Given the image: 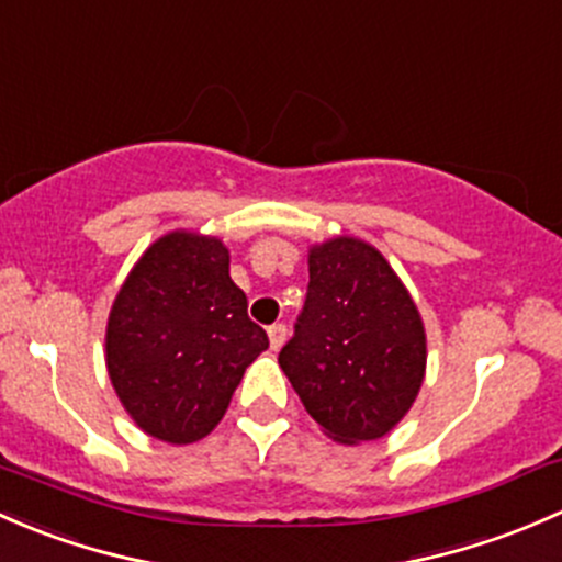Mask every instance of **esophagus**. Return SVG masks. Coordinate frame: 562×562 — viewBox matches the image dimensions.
I'll use <instances>...</instances> for the list:
<instances>
[{
  "label": "esophagus",
  "instance_id": "esophagus-1",
  "mask_svg": "<svg viewBox=\"0 0 562 562\" xmlns=\"http://www.w3.org/2000/svg\"><path fill=\"white\" fill-rule=\"evenodd\" d=\"M268 338H270V349L279 351L283 346V340H286V327H283V324H270Z\"/></svg>",
  "mask_w": 562,
  "mask_h": 562
}]
</instances>
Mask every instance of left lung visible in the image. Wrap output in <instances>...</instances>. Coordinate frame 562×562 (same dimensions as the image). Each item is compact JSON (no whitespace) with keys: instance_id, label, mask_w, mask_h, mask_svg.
Masks as SVG:
<instances>
[{"instance_id":"obj_1","label":"left lung","mask_w":562,"mask_h":562,"mask_svg":"<svg viewBox=\"0 0 562 562\" xmlns=\"http://www.w3.org/2000/svg\"><path fill=\"white\" fill-rule=\"evenodd\" d=\"M308 276L303 314L279 366L333 441L384 438L425 381L419 311L392 265L360 238L311 246Z\"/></svg>"}]
</instances>
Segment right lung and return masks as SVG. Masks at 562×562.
I'll list each match as a JSON object with an SVG mask.
<instances>
[{"label": "right lung", "instance_id": "add662e5", "mask_svg": "<svg viewBox=\"0 0 562 562\" xmlns=\"http://www.w3.org/2000/svg\"><path fill=\"white\" fill-rule=\"evenodd\" d=\"M229 279L211 235H161L121 283L108 316L105 362L121 406L148 436L194 443L222 422L268 335Z\"/></svg>", "mask_w": 562, "mask_h": 562}]
</instances>
